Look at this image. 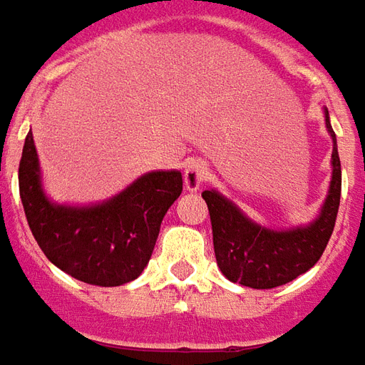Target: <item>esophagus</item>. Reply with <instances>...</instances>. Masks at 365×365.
Here are the masks:
<instances>
[{"label": "esophagus", "instance_id": "esophagus-1", "mask_svg": "<svg viewBox=\"0 0 365 365\" xmlns=\"http://www.w3.org/2000/svg\"><path fill=\"white\" fill-rule=\"evenodd\" d=\"M206 178H208V169L204 167L202 163H188L187 169H185V187H187V190H198Z\"/></svg>", "mask_w": 365, "mask_h": 365}]
</instances>
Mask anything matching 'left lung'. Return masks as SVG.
<instances>
[{
	"label": "left lung",
	"instance_id": "8db88e82",
	"mask_svg": "<svg viewBox=\"0 0 365 365\" xmlns=\"http://www.w3.org/2000/svg\"><path fill=\"white\" fill-rule=\"evenodd\" d=\"M327 128L334 139L332 180L322 212L311 226L289 232L261 228L216 190L202 192L210 212L216 261L220 271L230 281L252 289H273L307 273L324 253L328 240L334 232L342 188L340 157L328 113Z\"/></svg>",
	"mask_w": 365,
	"mask_h": 365
}]
</instances>
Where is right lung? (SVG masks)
<instances>
[{"instance_id": "obj_1", "label": "right lung", "mask_w": 365, "mask_h": 365, "mask_svg": "<svg viewBox=\"0 0 365 365\" xmlns=\"http://www.w3.org/2000/svg\"><path fill=\"white\" fill-rule=\"evenodd\" d=\"M180 192L178 170H157L104 204L56 206L41 190L33 133L25 137L19 195L31 232L48 261L88 285L118 287L139 277L153 253L163 216Z\"/></svg>"}]
</instances>
